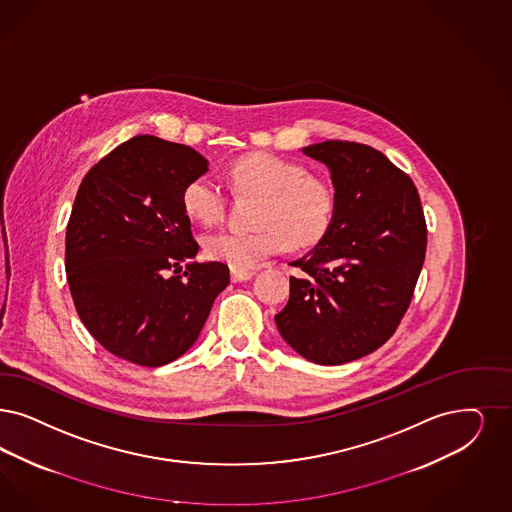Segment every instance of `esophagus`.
Returning a JSON list of instances; mask_svg holds the SVG:
<instances>
[{
    "instance_id": "34e87169",
    "label": "esophagus",
    "mask_w": 512,
    "mask_h": 512,
    "mask_svg": "<svg viewBox=\"0 0 512 512\" xmlns=\"http://www.w3.org/2000/svg\"><path fill=\"white\" fill-rule=\"evenodd\" d=\"M254 277V271H248V269H231V281L233 283H243Z\"/></svg>"
}]
</instances>
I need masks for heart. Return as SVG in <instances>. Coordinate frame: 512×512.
<instances>
[{
  "mask_svg": "<svg viewBox=\"0 0 512 512\" xmlns=\"http://www.w3.org/2000/svg\"><path fill=\"white\" fill-rule=\"evenodd\" d=\"M231 188L239 195L258 199L250 231H216L205 239L210 260L233 269H247L284 245L307 248L317 245L332 228L338 193L334 184L300 161L271 153H248L229 169ZM186 214L205 224H218L228 207V195L210 176H195L182 191Z\"/></svg>",
  "mask_w": 512,
  "mask_h": 512,
  "instance_id": "1",
  "label": "heart"
}]
</instances>
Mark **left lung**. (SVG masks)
<instances>
[{
	"label": "left lung",
	"mask_w": 512,
	"mask_h": 512,
	"mask_svg": "<svg viewBox=\"0 0 512 512\" xmlns=\"http://www.w3.org/2000/svg\"><path fill=\"white\" fill-rule=\"evenodd\" d=\"M302 152L330 169L338 210L319 245L292 262L302 275L290 277L275 322L303 359L334 366L395 334L423 267L427 224L412 178L378 150L328 140Z\"/></svg>",
	"instance_id": "8db88e82"
}]
</instances>
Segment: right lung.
Returning <instances> with one entry per match:
<instances>
[{
	"instance_id": "right-lung-1",
	"label": "right lung",
	"mask_w": 512,
	"mask_h": 512,
	"mask_svg": "<svg viewBox=\"0 0 512 512\" xmlns=\"http://www.w3.org/2000/svg\"><path fill=\"white\" fill-rule=\"evenodd\" d=\"M209 161L140 134L85 174L66 229L77 315L104 349L140 366L182 357L229 284L228 265L199 264L182 191ZM187 264V271L181 264Z\"/></svg>"
}]
</instances>
